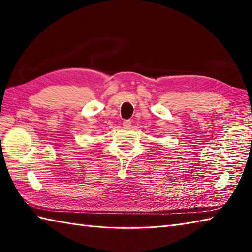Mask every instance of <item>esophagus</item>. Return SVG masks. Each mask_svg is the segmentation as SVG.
<instances>
[{"label":"esophagus","mask_w":252,"mask_h":252,"mask_svg":"<svg viewBox=\"0 0 252 252\" xmlns=\"http://www.w3.org/2000/svg\"><path fill=\"white\" fill-rule=\"evenodd\" d=\"M123 126H125L126 129H129V127L131 126V121L130 120H125V121H123Z\"/></svg>","instance_id":"esophagus-1"}]
</instances>
